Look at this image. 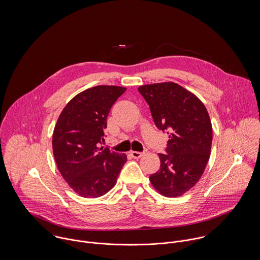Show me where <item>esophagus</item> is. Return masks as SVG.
Returning a JSON list of instances; mask_svg holds the SVG:
<instances>
[{
  "label": "esophagus",
  "instance_id": "34e87169",
  "mask_svg": "<svg viewBox=\"0 0 260 260\" xmlns=\"http://www.w3.org/2000/svg\"><path fill=\"white\" fill-rule=\"evenodd\" d=\"M143 152H137V151H131V155L133 156V158H140L143 156Z\"/></svg>",
  "mask_w": 260,
  "mask_h": 260
}]
</instances>
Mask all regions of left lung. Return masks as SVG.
Instances as JSON below:
<instances>
[{
	"label": "left lung",
	"mask_w": 260,
	"mask_h": 260,
	"mask_svg": "<svg viewBox=\"0 0 260 260\" xmlns=\"http://www.w3.org/2000/svg\"><path fill=\"white\" fill-rule=\"evenodd\" d=\"M154 123L169 134L166 153L158 154L160 169L150 175L163 196H181L202 176L210 157L211 121L204 104L190 91L173 82L140 86Z\"/></svg>",
	"instance_id": "obj_1"
}]
</instances>
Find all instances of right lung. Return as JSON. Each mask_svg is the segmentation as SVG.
I'll use <instances>...</instances> for the list:
<instances>
[{"label": "right lung", "mask_w": 260, "mask_h": 260, "mask_svg": "<svg viewBox=\"0 0 260 260\" xmlns=\"http://www.w3.org/2000/svg\"><path fill=\"white\" fill-rule=\"evenodd\" d=\"M125 91L119 86L89 88L76 95L58 118L52 140L55 161L62 177L82 197L106 194L127 161L126 154L101 146L108 114Z\"/></svg>", "instance_id": "1"}]
</instances>
